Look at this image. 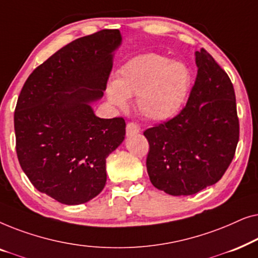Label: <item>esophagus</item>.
Masks as SVG:
<instances>
[{
  "mask_svg": "<svg viewBox=\"0 0 258 258\" xmlns=\"http://www.w3.org/2000/svg\"><path fill=\"white\" fill-rule=\"evenodd\" d=\"M140 133V128L137 126L136 123L134 122H129L126 124V135H134V134Z\"/></svg>",
  "mask_w": 258,
  "mask_h": 258,
  "instance_id": "obj_1",
  "label": "esophagus"
}]
</instances>
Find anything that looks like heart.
<instances>
[{"label":"heart","instance_id":"heart-1","mask_svg":"<svg viewBox=\"0 0 258 258\" xmlns=\"http://www.w3.org/2000/svg\"><path fill=\"white\" fill-rule=\"evenodd\" d=\"M190 87V73L181 62L165 56L146 54L130 59L108 87L112 104L124 107L126 98L137 96L139 111L154 121L171 117L182 107Z\"/></svg>","mask_w":258,"mask_h":258}]
</instances>
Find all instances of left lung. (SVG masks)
Masks as SVG:
<instances>
[{"instance_id": "8db88e82", "label": "left lung", "mask_w": 258, "mask_h": 258, "mask_svg": "<svg viewBox=\"0 0 258 258\" xmlns=\"http://www.w3.org/2000/svg\"><path fill=\"white\" fill-rule=\"evenodd\" d=\"M197 76L185 107L147 129V170L155 188L194 195L220 181L239 139L236 97L228 74L206 49L195 52Z\"/></svg>"}]
</instances>
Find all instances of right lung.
<instances>
[{
    "mask_svg": "<svg viewBox=\"0 0 258 258\" xmlns=\"http://www.w3.org/2000/svg\"><path fill=\"white\" fill-rule=\"evenodd\" d=\"M121 42L117 29L70 42L20 93L14 114L20 165L38 191L62 204L86 203L103 190L105 158L124 140L123 117L100 118L91 108L103 96Z\"/></svg>",
    "mask_w": 258,
    "mask_h": 258,
    "instance_id": "right-lung-1",
    "label": "right lung"
}]
</instances>
